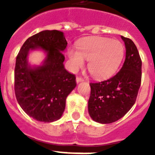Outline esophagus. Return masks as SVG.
Masks as SVG:
<instances>
[{"mask_svg":"<svg viewBox=\"0 0 155 155\" xmlns=\"http://www.w3.org/2000/svg\"><path fill=\"white\" fill-rule=\"evenodd\" d=\"M81 81H84V78H83L82 76H80V75L76 76V82L80 83L81 82Z\"/></svg>","mask_w":155,"mask_h":155,"instance_id":"34e87169","label":"esophagus"}]
</instances>
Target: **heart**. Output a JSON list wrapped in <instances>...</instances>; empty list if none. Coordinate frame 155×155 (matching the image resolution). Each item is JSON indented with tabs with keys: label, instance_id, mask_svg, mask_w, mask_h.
<instances>
[{
	"label": "heart",
	"instance_id": "b5f03b06",
	"mask_svg": "<svg viewBox=\"0 0 155 155\" xmlns=\"http://www.w3.org/2000/svg\"><path fill=\"white\" fill-rule=\"evenodd\" d=\"M77 50H68L71 68H81L86 59L88 61L89 72L98 79L113 75L125 54V46L122 42L106 38H92L84 40L78 44Z\"/></svg>",
	"mask_w": 155,
	"mask_h": 155
}]
</instances>
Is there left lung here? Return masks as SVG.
Listing matches in <instances>:
<instances>
[{
  "instance_id": "obj_1",
  "label": "left lung",
  "mask_w": 155,
  "mask_h": 155,
  "mask_svg": "<svg viewBox=\"0 0 155 155\" xmlns=\"http://www.w3.org/2000/svg\"><path fill=\"white\" fill-rule=\"evenodd\" d=\"M126 54L121 69L114 76L90 83L88 113L95 121L109 124L119 120L134 104L142 82V59L134 42L121 36Z\"/></svg>"
}]
</instances>
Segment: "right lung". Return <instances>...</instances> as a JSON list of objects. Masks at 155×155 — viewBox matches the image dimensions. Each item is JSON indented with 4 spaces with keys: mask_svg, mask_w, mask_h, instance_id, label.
<instances>
[{
    "mask_svg": "<svg viewBox=\"0 0 155 155\" xmlns=\"http://www.w3.org/2000/svg\"><path fill=\"white\" fill-rule=\"evenodd\" d=\"M68 42L58 30H43L28 38L16 58L14 91L19 105L35 120L52 122L62 117L66 98L76 86L75 75L63 66ZM42 48L47 58L42 66L28 65L30 49Z\"/></svg>",
    "mask_w": 155,
    "mask_h": 155,
    "instance_id": "obj_1",
    "label": "right lung"
}]
</instances>
